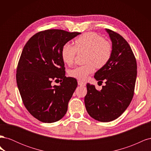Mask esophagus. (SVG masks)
Returning a JSON list of instances; mask_svg holds the SVG:
<instances>
[{"instance_id": "34e87169", "label": "esophagus", "mask_w": 151, "mask_h": 151, "mask_svg": "<svg viewBox=\"0 0 151 151\" xmlns=\"http://www.w3.org/2000/svg\"><path fill=\"white\" fill-rule=\"evenodd\" d=\"M77 83H78V85H79L81 86H86V83H84V82L82 81H77Z\"/></svg>"}]
</instances>
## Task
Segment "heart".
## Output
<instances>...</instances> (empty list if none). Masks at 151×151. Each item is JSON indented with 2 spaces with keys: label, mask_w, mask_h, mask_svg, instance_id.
<instances>
[{
  "label": "heart",
  "mask_w": 151,
  "mask_h": 151,
  "mask_svg": "<svg viewBox=\"0 0 151 151\" xmlns=\"http://www.w3.org/2000/svg\"><path fill=\"white\" fill-rule=\"evenodd\" d=\"M77 51H86V65L76 67L70 71V76L81 80H86L94 71L95 67L100 68L106 65L110 60L112 47L99 35L89 32L79 36L75 41V47L65 43L62 47L61 57L68 65L74 62Z\"/></svg>",
  "instance_id": "1"
}]
</instances>
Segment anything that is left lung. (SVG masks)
Listing matches in <instances>:
<instances>
[{
    "label": "left lung",
    "instance_id": "obj_1",
    "mask_svg": "<svg viewBox=\"0 0 151 151\" xmlns=\"http://www.w3.org/2000/svg\"><path fill=\"white\" fill-rule=\"evenodd\" d=\"M112 43V54L107 64L94 74L96 81L105 86L99 91L87 84L84 98L86 110L96 120L108 122L125 111L134 96L137 78V63L129 44L121 35L105 29Z\"/></svg>",
    "mask_w": 151,
    "mask_h": 151
}]
</instances>
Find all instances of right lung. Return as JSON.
Instances as JSON below:
<instances>
[{"label":"right lung","mask_w":151,"mask_h":151,"mask_svg":"<svg viewBox=\"0 0 151 151\" xmlns=\"http://www.w3.org/2000/svg\"><path fill=\"white\" fill-rule=\"evenodd\" d=\"M80 34L61 29L41 31L22 50L17 68V88L26 108L41 122H57L67 111L77 82L65 76L61 51L63 45ZM59 78L60 85H51L52 80Z\"/></svg>","instance_id":"add662e5"}]
</instances>
